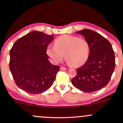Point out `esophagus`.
<instances>
[{
    "instance_id": "1",
    "label": "esophagus",
    "mask_w": 123,
    "mask_h": 123,
    "mask_svg": "<svg viewBox=\"0 0 123 123\" xmlns=\"http://www.w3.org/2000/svg\"><path fill=\"white\" fill-rule=\"evenodd\" d=\"M66 69V68L65 67H63V66H61V67H60V70H65Z\"/></svg>"
}]
</instances>
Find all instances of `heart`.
I'll use <instances>...</instances> for the list:
<instances>
[{
  "mask_svg": "<svg viewBox=\"0 0 123 123\" xmlns=\"http://www.w3.org/2000/svg\"><path fill=\"white\" fill-rule=\"evenodd\" d=\"M47 55L54 63H59L65 58L71 65L79 67L85 64L90 54V46L84 39L69 35H62L55 39L54 46H49Z\"/></svg>",
  "mask_w": 123,
  "mask_h": 123,
  "instance_id": "obj_1",
  "label": "heart"
}]
</instances>
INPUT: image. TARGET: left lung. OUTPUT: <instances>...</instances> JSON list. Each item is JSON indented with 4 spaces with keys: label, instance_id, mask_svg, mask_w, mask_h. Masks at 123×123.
I'll return each instance as SVG.
<instances>
[{
    "label": "left lung",
    "instance_id": "obj_1",
    "mask_svg": "<svg viewBox=\"0 0 123 123\" xmlns=\"http://www.w3.org/2000/svg\"><path fill=\"white\" fill-rule=\"evenodd\" d=\"M82 35L90 46L87 61L77 69L72 79L76 88L85 92H92L105 87L109 82L115 68V56L111 43L95 31L84 29L76 32Z\"/></svg>",
    "mask_w": 123,
    "mask_h": 123
}]
</instances>
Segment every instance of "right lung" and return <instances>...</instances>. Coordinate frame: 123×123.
Wrapping results in <instances>:
<instances>
[{
  "label": "right lung",
  "instance_id": "1",
  "mask_svg": "<svg viewBox=\"0 0 123 123\" xmlns=\"http://www.w3.org/2000/svg\"><path fill=\"white\" fill-rule=\"evenodd\" d=\"M53 36L34 31L19 38L10 51L9 67L16 85L38 94L53 85L60 66L52 65L46 53Z\"/></svg>",
  "mask_w": 123,
  "mask_h": 123
}]
</instances>
